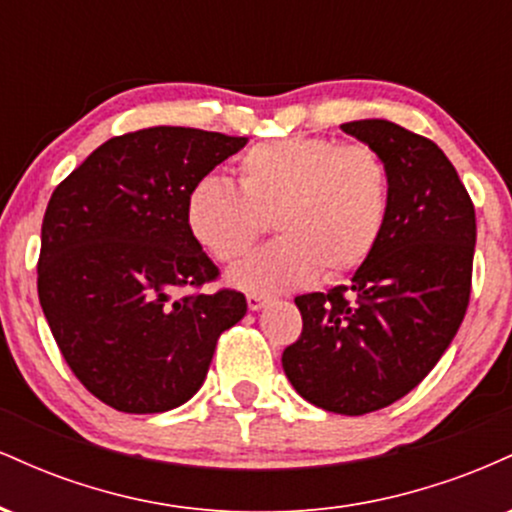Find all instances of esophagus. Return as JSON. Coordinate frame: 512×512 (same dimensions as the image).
<instances>
[{"label": "esophagus", "mask_w": 512, "mask_h": 512, "mask_svg": "<svg viewBox=\"0 0 512 512\" xmlns=\"http://www.w3.org/2000/svg\"><path fill=\"white\" fill-rule=\"evenodd\" d=\"M267 303H269L267 296H260V293H248V308L250 310H262Z\"/></svg>", "instance_id": "1"}]
</instances>
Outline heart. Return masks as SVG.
<instances>
[{
  "label": "heart",
  "mask_w": 512,
  "mask_h": 512,
  "mask_svg": "<svg viewBox=\"0 0 512 512\" xmlns=\"http://www.w3.org/2000/svg\"><path fill=\"white\" fill-rule=\"evenodd\" d=\"M238 182L207 175L187 197L197 243L223 264L243 260L274 221L281 240L231 274L252 293H276L354 272L378 248L390 209V173L366 144L284 137L255 144Z\"/></svg>",
  "instance_id": "obj_1"
}]
</instances>
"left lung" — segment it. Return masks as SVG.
I'll return each mask as SVG.
<instances>
[{
    "label": "left lung",
    "instance_id": "1",
    "mask_svg": "<svg viewBox=\"0 0 512 512\" xmlns=\"http://www.w3.org/2000/svg\"><path fill=\"white\" fill-rule=\"evenodd\" d=\"M342 129L383 156L385 231L349 284L296 298L303 332L281 366L310 404L361 416L414 390L460 330L477 216L455 166L431 139L387 120Z\"/></svg>",
    "mask_w": 512,
    "mask_h": 512
}]
</instances>
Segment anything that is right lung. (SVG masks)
<instances>
[{
    "label": "right lung",
    "mask_w": 512,
    "mask_h": 512,
    "mask_svg": "<svg viewBox=\"0 0 512 512\" xmlns=\"http://www.w3.org/2000/svg\"><path fill=\"white\" fill-rule=\"evenodd\" d=\"M248 137L149 127L98 146L52 192L38 298L81 385L117 411L158 414L202 387L238 291L187 293L219 276L192 236L187 197Z\"/></svg>",
    "instance_id": "1"
}]
</instances>
